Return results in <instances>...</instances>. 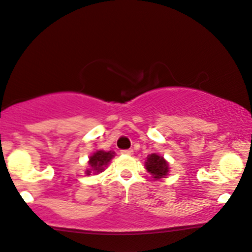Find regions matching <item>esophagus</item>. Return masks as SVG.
Returning a JSON list of instances; mask_svg holds the SVG:
<instances>
[{
  "instance_id": "obj_1",
  "label": "esophagus",
  "mask_w": 252,
  "mask_h": 252,
  "mask_svg": "<svg viewBox=\"0 0 252 252\" xmlns=\"http://www.w3.org/2000/svg\"><path fill=\"white\" fill-rule=\"evenodd\" d=\"M132 153H134V151H132L131 149H128V150H122L121 151V154H123V155H132Z\"/></svg>"
}]
</instances>
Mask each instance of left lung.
Listing matches in <instances>:
<instances>
[{
  "label": "left lung",
  "mask_w": 252,
  "mask_h": 252,
  "mask_svg": "<svg viewBox=\"0 0 252 252\" xmlns=\"http://www.w3.org/2000/svg\"><path fill=\"white\" fill-rule=\"evenodd\" d=\"M145 169L149 174L153 176L154 180H160V178H165L169 175V163L168 160L163 156L158 154L153 153L148 155L147 160H145Z\"/></svg>",
  "instance_id": "1"
}]
</instances>
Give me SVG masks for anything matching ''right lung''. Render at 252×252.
Here are the masks:
<instances>
[{"label":"right lung","mask_w":252,"mask_h":252,"mask_svg":"<svg viewBox=\"0 0 252 252\" xmlns=\"http://www.w3.org/2000/svg\"><path fill=\"white\" fill-rule=\"evenodd\" d=\"M115 151H104V150H96L94 151L92 155L89 156V160H88V164H89V169H87L86 174L89 175H97L99 172L104 171L107 168L110 160L114 158Z\"/></svg>","instance_id":"right-lung-1"}]
</instances>
